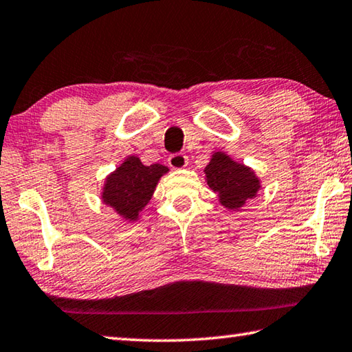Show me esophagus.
Segmentation results:
<instances>
[{
	"mask_svg": "<svg viewBox=\"0 0 352 352\" xmlns=\"http://www.w3.org/2000/svg\"><path fill=\"white\" fill-rule=\"evenodd\" d=\"M168 163H169V166L170 168H174V169H182V168H184L186 164H188V155H184V154H172V155H169V158H168Z\"/></svg>",
	"mask_w": 352,
	"mask_h": 352,
	"instance_id": "1",
	"label": "esophagus"
}]
</instances>
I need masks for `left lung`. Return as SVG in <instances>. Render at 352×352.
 Masks as SVG:
<instances>
[{"label": "left lung", "instance_id": "left-lung-1", "mask_svg": "<svg viewBox=\"0 0 352 352\" xmlns=\"http://www.w3.org/2000/svg\"><path fill=\"white\" fill-rule=\"evenodd\" d=\"M204 172L209 188L218 194L221 204L227 209H241L261 188L259 180L250 168L233 162L224 153L213 154Z\"/></svg>", "mask_w": 352, "mask_h": 352}]
</instances>
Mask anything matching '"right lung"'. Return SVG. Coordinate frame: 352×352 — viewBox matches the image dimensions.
<instances>
[{
    "mask_svg": "<svg viewBox=\"0 0 352 352\" xmlns=\"http://www.w3.org/2000/svg\"><path fill=\"white\" fill-rule=\"evenodd\" d=\"M169 169L163 164H144L137 157H128L114 174L107 178L102 199L129 221H135L148 204L163 174Z\"/></svg>",
    "mask_w": 352,
    "mask_h": 352,
    "instance_id": "right-lung-1",
    "label": "right lung"
}]
</instances>
